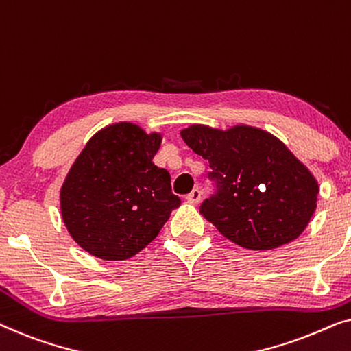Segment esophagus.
<instances>
[{
    "instance_id": "34e87169",
    "label": "esophagus",
    "mask_w": 351,
    "mask_h": 351,
    "mask_svg": "<svg viewBox=\"0 0 351 351\" xmlns=\"http://www.w3.org/2000/svg\"><path fill=\"white\" fill-rule=\"evenodd\" d=\"M185 199L189 201V203H191V204H198L199 201H201V191L198 189L191 190V193L186 195Z\"/></svg>"
}]
</instances>
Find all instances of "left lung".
<instances>
[{
	"label": "left lung",
	"instance_id": "1",
	"mask_svg": "<svg viewBox=\"0 0 351 351\" xmlns=\"http://www.w3.org/2000/svg\"><path fill=\"white\" fill-rule=\"evenodd\" d=\"M180 136L209 161V179L217 190L199 213L225 238L268 251L300 237L316 209L319 186L280 138L246 124L227 131L191 124Z\"/></svg>",
	"mask_w": 351,
	"mask_h": 351
}]
</instances>
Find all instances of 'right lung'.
<instances>
[{"mask_svg":"<svg viewBox=\"0 0 351 351\" xmlns=\"http://www.w3.org/2000/svg\"><path fill=\"white\" fill-rule=\"evenodd\" d=\"M161 134L132 123L100 129L86 143L60 190L70 237L104 261H126L158 237L180 206L171 176L155 166Z\"/></svg>","mask_w":351,"mask_h":351,"instance_id":"1","label":"right lung"}]
</instances>
